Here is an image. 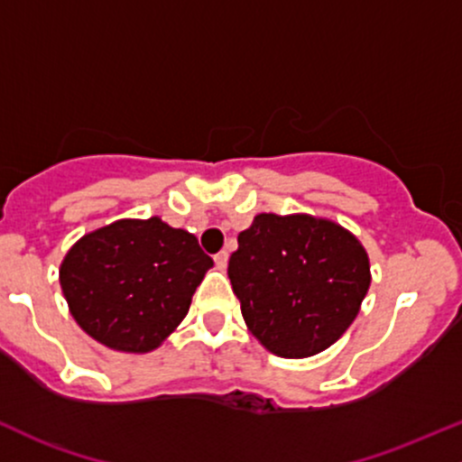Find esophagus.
<instances>
[{
	"mask_svg": "<svg viewBox=\"0 0 462 462\" xmlns=\"http://www.w3.org/2000/svg\"><path fill=\"white\" fill-rule=\"evenodd\" d=\"M227 258H230V254H227V250H221L219 254L215 256V263H217V267H219V270H226V267H227Z\"/></svg>",
	"mask_w": 462,
	"mask_h": 462,
	"instance_id": "34e87169",
	"label": "esophagus"
}]
</instances>
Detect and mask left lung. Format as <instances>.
Here are the masks:
<instances>
[{
  "label": "left lung",
  "instance_id": "1",
  "mask_svg": "<svg viewBox=\"0 0 462 462\" xmlns=\"http://www.w3.org/2000/svg\"><path fill=\"white\" fill-rule=\"evenodd\" d=\"M227 276L252 336L278 357L302 359L351 327L371 287V263L336 221L261 212L239 235Z\"/></svg>",
  "mask_w": 462,
  "mask_h": 462
}]
</instances>
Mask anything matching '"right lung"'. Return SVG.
<instances>
[{
	"label": "right lung",
	"mask_w": 462,
	"mask_h": 462,
	"mask_svg": "<svg viewBox=\"0 0 462 462\" xmlns=\"http://www.w3.org/2000/svg\"><path fill=\"white\" fill-rule=\"evenodd\" d=\"M212 265L190 232L160 217L120 219L69 247L59 282L89 337L111 351L151 353L184 320Z\"/></svg>",
	"instance_id": "1"
}]
</instances>
